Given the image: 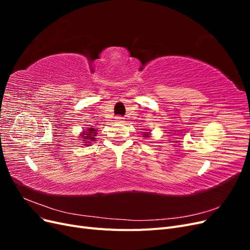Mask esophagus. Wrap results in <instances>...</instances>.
Returning a JSON list of instances; mask_svg holds the SVG:
<instances>
[{
  "mask_svg": "<svg viewBox=\"0 0 250 250\" xmlns=\"http://www.w3.org/2000/svg\"><path fill=\"white\" fill-rule=\"evenodd\" d=\"M115 121H116L117 123H122V122H124V120H123V118H122V117H117Z\"/></svg>",
  "mask_w": 250,
  "mask_h": 250,
  "instance_id": "34e87169",
  "label": "esophagus"
}]
</instances>
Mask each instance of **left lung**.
<instances>
[{"label": "left lung", "instance_id": "1", "mask_svg": "<svg viewBox=\"0 0 250 250\" xmlns=\"http://www.w3.org/2000/svg\"><path fill=\"white\" fill-rule=\"evenodd\" d=\"M144 137H145V138H149V133H148V132H144Z\"/></svg>", "mask_w": 250, "mask_h": 250}]
</instances>
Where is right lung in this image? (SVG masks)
<instances>
[{"label":"right lung","mask_w":250,"mask_h":250,"mask_svg":"<svg viewBox=\"0 0 250 250\" xmlns=\"http://www.w3.org/2000/svg\"><path fill=\"white\" fill-rule=\"evenodd\" d=\"M96 134H97V130L95 129V128L88 127V128H86V129L83 130V132L80 134V137H81L83 143H84V145L89 146V144H92L90 142L95 141Z\"/></svg>","instance_id":"obj_1"}]
</instances>
